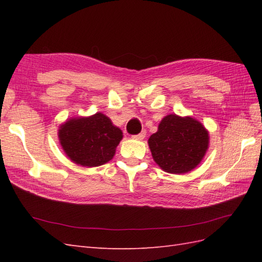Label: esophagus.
Instances as JSON below:
<instances>
[{
	"label": "esophagus",
	"mask_w": 262,
	"mask_h": 262,
	"mask_svg": "<svg viewBox=\"0 0 262 262\" xmlns=\"http://www.w3.org/2000/svg\"><path fill=\"white\" fill-rule=\"evenodd\" d=\"M145 136H146V132L145 130H142L140 134H137V135H134L133 137L135 138V140H138V141H142V140H144V138H145Z\"/></svg>",
	"instance_id": "esophagus-1"
}]
</instances>
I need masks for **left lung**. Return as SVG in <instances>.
I'll use <instances>...</instances> for the list:
<instances>
[{"label": "left lung", "mask_w": 262, "mask_h": 262, "mask_svg": "<svg viewBox=\"0 0 262 262\" xmlns=\"http://www.w3.org/2000/svg\"><path fill=\"white\" fill-rule=\"evenodd\" d=\"M208 132L191 117L169 115L148 138L152 157L169 173H186L200 163L208 148Z\"/></svg>", "instance_id": "left-lung-1"}]
</instances>
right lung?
Returning a JSON list of instances; mask_svg holds the SVG:
<instances>
[{"label": "right lung", "mask_w": 262, "mask_h": 262, "mask_svg": "<svg viewBox=\"0 0 262 262\" xmlns=\"http://www.w3.org/2000/svg\"><path fill=\"white\" fill-rule=\"evenodd\" d=\"M58 137L66 155L83 166H99L114 158L122 132L101 113L73 118L60 126Z\"/></svg>", "instance_id": "add662e5"}]
</instances>
